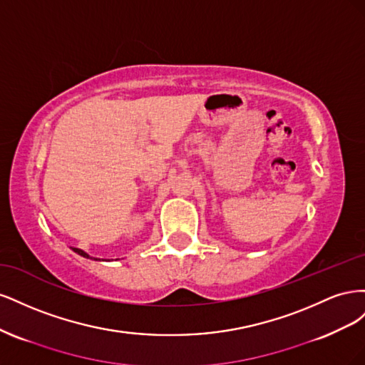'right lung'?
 <instances>
[{
    "label": "right lung",
    "mask_w": 365,
    "mask_h": 365,
    "mask_svg": "<svg viewBox=\"0 0 365 365\" xmlns=\"http://www.w3.org/2000/svg\"><path fill=\"white\" fill-rule=\"evenodd\" d=\"M73 251H74V252H77V254H79V256H82V257H86V259L90 257V256H88V254H86L85 251H82V250H79V248H73ZM96 260H97V259H96Z\"/></svg>",
    "instance_id": "1"
}]
</instances>
